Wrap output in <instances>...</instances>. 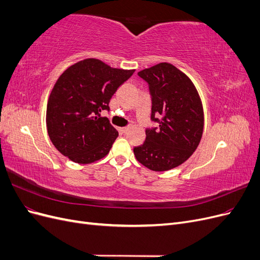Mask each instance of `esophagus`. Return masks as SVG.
Returning <instances> with one entry per match:
<instances>
[{
	"label": "esophagus",
	"mask_w": 260,
	"mask_h": 260,
	"mask_svg": "<svg viewBox=\"0 0 260 260\" xmlns=\"http://www.w3.org/2000/svg\"><path fill=\"white\" fill-rule=\"evenodd\" d=\"M130 127H123V128H120V132L121 133H127L129 131Z\"/></svg>",
	"instance_id": "esophagus-1"
}]
</instances>
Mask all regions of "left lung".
Segmentation results:
<instances>
[{
    "label": "left lung",
    "mask_w": 260,
    "mask_h": 260,
    "mask_svg": "<svg viewBox=\"0 0 260 260\" xmlns=\"http://www.w3.org/2000/svg\"><path fill=\"white\" fill-rule=\"evenodd\" d=\"M148 84L151 120L158 127L145 130L143 144L133 147L136 158L153 171H166L183 164L198 148L204 113L198 91L185 74L169 62L138 73Z\"/></svg>",
    "instance_id": "obj_1"
}]
</instances>
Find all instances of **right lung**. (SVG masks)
I'll use <instances>...</instances> for the list:
<instances>
[{
	"mask_svg": "<svg viewBox=\"0 0 260 260\" xmlns=\"http://www.w3.org/2000/svg\"><path fill=\"white\" fill-rule=\"evenodd\" d=\"M133 73L88 58L60 75L46 107V128L59 153L78 164H91L108 154L118 131L101 112L109 111L114 93Z\"/></svg>",
	"mask_w": 260,
	"mask_h": 260,
	"instance_id": "right-lung-1",
	"label": "right lung"
}]
</instances>
